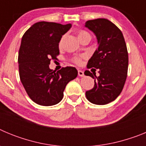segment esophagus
<instances>
[{"label": "esophagus", "mask_w": 146, "mask_h": 146, "mask_svg": "<svg viewBox=\"0 0 146 146\" xmlns=\"http://www.w3.org/2000/svg\"><path fill=\"white\" fill-rule=\"evenodd\" d=\"M78 75L80 77H83L84 76V72L82 70H78Z\"/></svg>", "instance_id": "esophagus-1"}]
</instances>
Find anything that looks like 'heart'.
I'll return each instance as SVG.
<instances>
[{
	"mask_svg": "<svg viewBox=\"0 0 146 146\" xmlns=\"http://www.w3.org/2000/svg\"><path fill=\"white\" fill-rule=\"evenodd\" d=\"M85 36L91 37V36H90V34H89L88 33H87L86 31H80L78 32V34H77L78 39ZM63 39H64V37H62L61 40H60V44H61L62 42H63ZM74 60L75 63H77V64H80V58H75L74 59Z\"/></svg>",
	"mask_w": 146,
	"mask_h": 146,
	"instance_id": "heart-1",
	"label": "heart"
}]
</instances>
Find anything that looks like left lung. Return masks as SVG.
<instances>
[{"label": "left lung", "instance_id": "1", "mask_svg": "<svg viewBox=\"0 0 146 146\" xmlns=\"http://www.w3.org/2000/svg\"><path fill=\"white\" fill-rule=\"evenodd\" d=\"M85 27L94 33L98 48L89 59L88 68L99 69L96 72L86 71L94 79V86L86 92L90 102L103 105L114 101L124 86L128 70V52L123 33L111 21L104 18L88 20Z\"/></svg>", "mask_w": 146, "mask_h": 146}]
</instances>
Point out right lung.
Wrapping results in <instances>:
<instances>
[{"label": "right lung", "instance_id": "right-lung-1", "mask_svg": "<svg viewBox=\"0 0 146 146\" xmlns=\"http://www.w3.org/2000/svg\"><path fill=\"white\" fill-rule=\"evenodd\" d=\"M72 24L49 22L35 23L24 33L18 56L21 82L29 97L42 106L60 102L68 82L75 79L77 70L67 66L53 71L49 65L59 54V42Z\"/></svg>", "mask_w": 146, "mask_h": 146}]
</instances>
